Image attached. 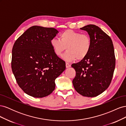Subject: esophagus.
Segmentation results:
<instances>
[{
    "label": "esophagus",
    "instance_id": "esophagus-1",
    "mask_svg": "<svg viewBox=\"0 0 126 126\" xmlns=\"http://www.w3.org/2000/svg\"><path fill=\"white\" fill-rule=\"evenodd\" d=\"M66 67L67 68H68L70 67H71V65H70V64H69L68 63H66Z\"/></svg>",
    "mask_w": 126,
    "mask_h": 126
}]
</instances>
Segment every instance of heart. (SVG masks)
<instances>
[{
	"instance_id": "1",
	"label": "heart",
	"mask_w": 126,
	"mask_h": 126,
	"mask_svg": "<svg viewBox=\"0 0 126 126\" xmlns=\"http://www.w3.org/2000/svg\"><path fill=\"white\" fill-rule=\"evenodd\" d=\"M50 45L55 54L60 56L67 49L63 56L67 62L85 59L89 54L91 48L90 37L86 34H81L72 30H66L60 35V39L54 38L50 40Z\"/></svg>"
}]
</instances>
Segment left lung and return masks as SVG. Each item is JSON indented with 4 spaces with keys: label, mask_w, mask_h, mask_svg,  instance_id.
<instances>
[{
    "label": "left lung",
    "mask_w": 126,
    "mask_h": 126,
    "mask_svg": "<svg viewBox=\"0 0 126 126\" xmlns=\"http://www.w3.org/2000/svg\"><path fill=\"white\" fill-rule=\"evenodd\" d=\"M80 29L88 33L91 48L85 59L72 64L76 72L72 83L79 94L94 97L105 91L111 81L116 60L113 45L110 37L96 25H88Z\"/></svg>",
    "instance_id": "left-lung-1"
}]
</instances>
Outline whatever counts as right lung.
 Masks as SVG:
<instances>
[{
	"instance_id": "obj_1",
	"label": "right lung",
	"mask_w": 126,
	"mask_h": 126,
	"mask_svg": "<svg viewBox=\"0 0 126 126\" xmlns=\"http://www.w3.org/2000/svg\"><path fill=\"white\" fill-rule=\"evenodd\" d=\"M58 30L34 26L15 41L11 68L17 82L25 93L43 98L55 89V80L66 69L65 62L53 50L50 40Z\"/></svg>"
}]
</instances>
